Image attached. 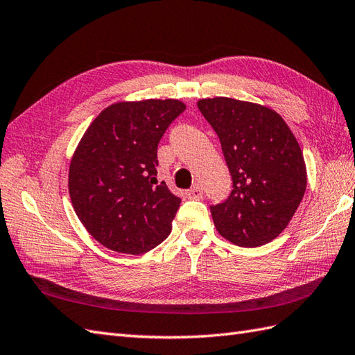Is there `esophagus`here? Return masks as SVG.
Segmentation results:
<instances>
[{
	"mask_svg": "<svg viewBox=\"0 0 355 355\" xmlns=\"http://www.w3.org/2000/svg\"><path fill=\"white\" fill-rule=\"evenodd\" d=\"M186 195H187V198H191V200H201L204 193H202V189L201 187L195 186L192 189H189V191L186 192Z\"/></svg>",
	"mask_w": 355,
	"mask_h": 355,
	"instance_id": "esophagus-1",
	"label": "esophagus"
}]
</instances>
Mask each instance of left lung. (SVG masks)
I'll use <instances>...</instances> for the list:
<instances>
[{
	"label": "left lung",
	"instance_id": "1",
	"mask_svg": "<svg viewBox=\"0 0 355 355\" xmlns=\"http://www.w3.org/2000/svg\"><path fill=\"white\" fill-rule=\"evenodd\" d=\"M198 109L216 131L233 180L227 200L210 207L219 234L245 248L270 242L289 224L307 187L293 133L260 104L216 96L200 100Z\"/></svg>",
	"mask_w": 355,
	"mask_h": 355
}]
</instances>
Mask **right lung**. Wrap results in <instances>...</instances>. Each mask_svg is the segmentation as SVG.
Here are the masks:
<instances>
[{
    "mask_svg": "<svg viewBox=\"0 0 355 355\" xmlns=\"http://www.w3.org/2000/svg\"><path fill=\"white\" fill-rule=\"evenodd\" d=\"M184 110L178 100L116 103L81 137L69 195L81 224L105 248L139 255L169 236L181 200L157 181V146Z\"/></svg>",
    "mask_w": 355,
    "mask_h": 355,
    "instance_id": "obj_1",
    "label": "right lung"
}]
</instances>
